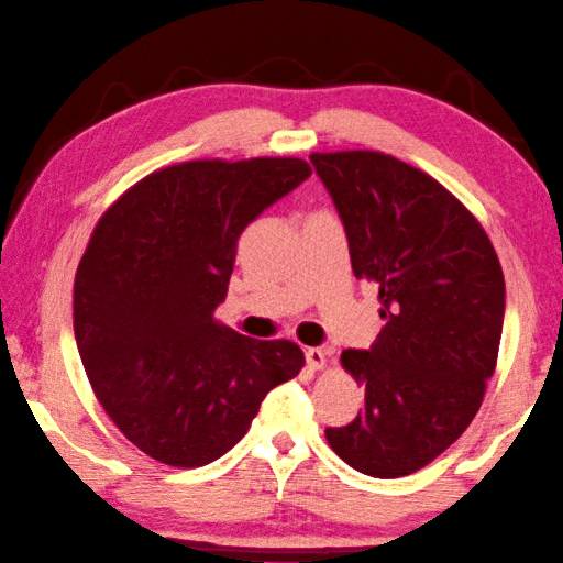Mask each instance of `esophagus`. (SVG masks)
I'll use <instances>...</instances> for the list:
<instances>
[{
  "label": "esophagus",
  "mask_w": 563,
  "mask_h": 563,
  "mask_svg": "<svg viewBox=\"0 0 563 563\" xmlns=\"http://www.w3.org/2000/svg\"><path fill=\"white\" fill-rule=\"evenodd\" d=\"M307 356V364L309 368H324L327 366V356H329V349H321V346H311L303 352Z\"/></svg>",
  "instance_id": "34e87169"
}]
</instances>
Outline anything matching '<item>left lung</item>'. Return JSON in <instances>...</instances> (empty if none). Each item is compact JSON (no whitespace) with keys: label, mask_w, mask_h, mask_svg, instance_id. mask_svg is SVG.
I'll list each match as a JSON object with an SVG mask.
<instances>
[{"label":"left lung","mask_w":563,"mask_h":563,"mask_svg":"<svg viewBox=\"0 0 563 563\" xmlns=\"http://www.w3.org/2000/svg\"><path fill=\"white\" fill-rule=\"evenodd\" d=\"M342 217L356 279L379 289L384 329L342 364L364 409L327 429L356 472H419L482 407L504 329V272L489 236L437 179L382 152L311 154Z\"/></svg>","instance_id":"8db88e82"}]
</instances>
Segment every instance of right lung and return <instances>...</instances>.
<instances>
[{
  "label": "right lung",
  "instance_id": "right-lung-1",
  "mask_svg": "<svg viewBox=\"0 0 563 563\" xmlns=\"http://www.w3.org/2000/svg\"><path fill=\"white\" fill-rule=\"evenodd\" d=\"M311 167L294 156L199 159L134 184L89 239L74 279V336L119 431L169 466H205L242 439L301 349L219 324L236 242Z\"/></svg>",
  "mask_w": 563,
  "mask_h": 563
}]
</instances>
